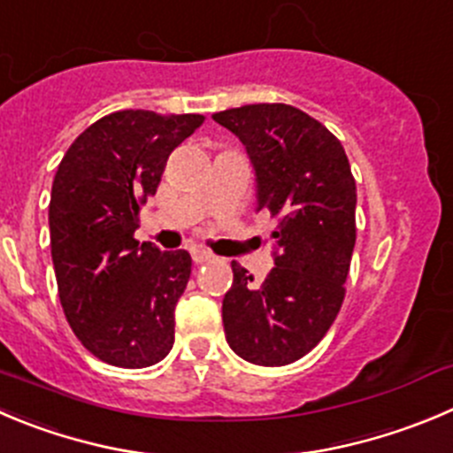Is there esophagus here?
I'll use <instances>...</instances> for the list:
<instances>
[{
	"mask_svg": "<svg viewBox=\"0 0 453 453\" xmlns=\"http://www.w3.org/2000/svg\"><path fill=\"white\" fill-rule=\"evenodd\" d=\"M191 256H193V262H196V265H202V262H209L211 257H213V253H209L206 249H202V247H193Z\"/></svg>",
	"mask_w": 453,
	"mask_h": 453,
	"instance_id": "esophagus-1",
	"label": "esophagus"
}]
</instances>
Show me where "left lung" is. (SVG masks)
<instances>
[{
  "instance_id": "8db88e82",
  "label": "left lung",
  "mask_w": 453,
  "mask_h": 453,
  "mask_svg": "<svg viewBox=\"0 0 453 453\" xmlns=\"http://www.w3.org/2000/svg\"><path fill=\"white\" fill-rule=\"evenodd\" d=\"M247 149L257 211L278 218L262 284L231 262L224 335L247 363L282 367L307 356L344 300L356 244V180L338 137L288 104H247L213 115Z\"/></svg>"
}]
</instances>
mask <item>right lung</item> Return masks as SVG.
Listing matches in <instances>:
<instances>
[{
	"instance_id": "add662e5",
	"label": "right lung",
	"mask_w": 453,
	"mask_h": 453,
	"mask_svg": "<svg viewBox=\"0 0 453 453\" xmlns=\"http://www.w3.org/2000/svg\"><path fill=\"white\" fill-rule=\"evenodd\" d=\"M202 115L118 111L90 124L59 162L49 204L50 256L73 334L113 367L166 358L191 256L133 238L171 150Z\"/></svg>"
}]
</instances>
